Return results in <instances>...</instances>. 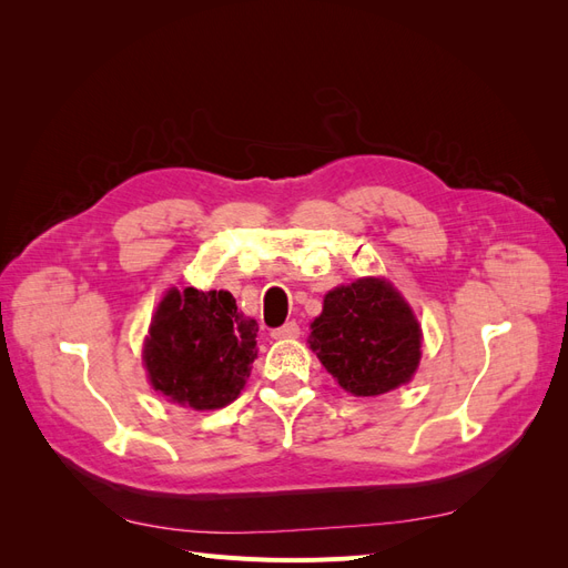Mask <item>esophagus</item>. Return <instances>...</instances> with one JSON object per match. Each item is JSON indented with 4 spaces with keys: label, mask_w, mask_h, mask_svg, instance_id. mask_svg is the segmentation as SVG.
I'll return each instance as SVG.
<instances>
[{
    "label": "esophagus",
    "mask_w": 568,
    "mask_h": 568,
    "mask_svg": "<svg viewBox=\"0 0 568 568\" xmlns=\"http://www.w3.org/2000/svg\"><path fill=\"white\" fill-rule=\"evenodd\" d=\"M301 336V326L296 322H286L277 329H272V338H298Z\"/></svg>",
    "instance_id": "esophagus-1"
}]
</instances>
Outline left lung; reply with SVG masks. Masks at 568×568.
Segmentation results:
<instances>
[{
    "mask_svg": "<svg viewBox=\"0 0 568 568\" xmlns=\"http://www.w3.org/2000/svg\"><path fill=\"white\" fill-rule=\"evenodd\" d=\"M311 326V348L353 395L369 398L398 388L419 365V324L384 280H357L329 291Z\"/></svg>",
    "mask_w": 568,
    "mask_h": 568,
    "instance_id": "1",
    "label": "left lung"
}]
</instances>
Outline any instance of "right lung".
Instances as JSON below:
<instances>
[{"label": "right lung", "instance_id": "obj_1", "mask_svg": "<svg viewBox=\"0 0 568 568\" xmlns=\"http://www.w3.org/2000/svg\"><path fill=\"white\" fill-rule=\"evenodd\" d=\"M257 322L239 313L230 291H168L144 343L151 386L192 409H217L242 393Z\"/></svg>", "mask_w": 568, "mask_h": 568}]
</instances>
